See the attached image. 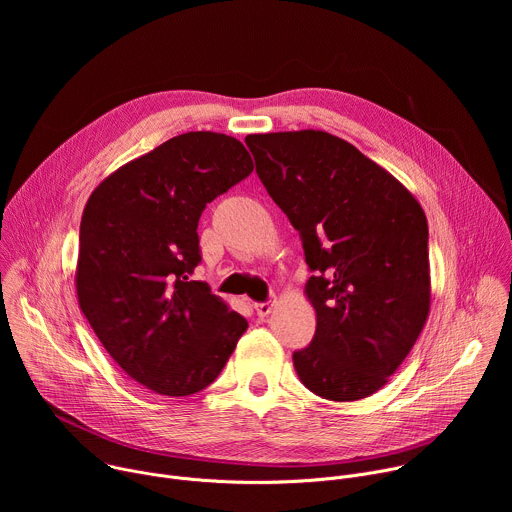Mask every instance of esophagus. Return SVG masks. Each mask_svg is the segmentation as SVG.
Here are the masks:
<instances>
[{
	"mask_svg": "<svg viewBox=\"0 0 512 512\" xmlns=\"http://www.w3.org/2000/svg\"><path fill=\"white\" fill-rule=\"evenodd\" d=\"M273 310V302H265V304H255V312L259 318H267Z\"/></svg>",
	"mask_w": 512,
	"mask_h": 512,
	"instance_id": "34e87169",
	"label": "esophagus"
}]
</instances>
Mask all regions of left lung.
Here are the masks:
<instances>
[{
  "label": "left lung",
  "instance_id": "1",
  "mask_svg": "<svg viewBox=\"0 0 512 512\" xmlns=\"http://www.w3.org/2000/svg\"><path fill=\"white\" fill-rule=\"evenodd\" d=\"M245 141L314 271L306 296L318 322L310 346L294 352L300 381L328 401L377 393L429 316L421 204L393 174L332 133H255Z\"/></svg>",
  "mask_w": 512,
  "mask_h": 512
}]
</instances>
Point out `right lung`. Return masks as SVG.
Returning <instances> with one entry per match:
<instances>
[{
	"instance_id": "1",
	"label": "right lung",
	"mask_w": 512,
	"mask_h": 512,
	"mask_svg": "<svg viewBox=\"0 0 512 512\" xmlns=\"http://www.w3.org/2000/svg\"><path fill=\"white\" fill-rule=\"evenodd\" d=\"M251 172L239 139L188 131L117 168L87 200L79 306L111 358L158 395L208 387L249 326L190 273L202 210Z\"/></svg>"
}]
</instances>
